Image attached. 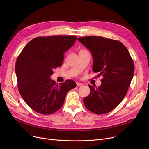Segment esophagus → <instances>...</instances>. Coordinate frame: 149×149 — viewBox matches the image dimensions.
I'll list each match as a JSON object with an SVG mask.
<instances>
[{
    "mask_svg": "<svg viewBox=\"0 0 149 149\" xmlns=\"http://www.w3.org/2000/svg\"><path fill=\"white\" fill-rule=\"evenodd\" d=\"M82 85H83V83H79V82L76 83V86H82Z\"/></svg>",
    "mask_w": 149,
    "mask_h": 149,
    "instance_id": "34e87169",
    "label": "esophagus"
}]
</instances>
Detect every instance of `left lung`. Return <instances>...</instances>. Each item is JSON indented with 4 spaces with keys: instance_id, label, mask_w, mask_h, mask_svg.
Masks as SVG:
<instances>
[{
    "instance_id": "obj_1",
    "label": "left lung",
    "mask_w": 149,
    "mask_h": 149,
    "mask_svg": "<svg viewBox=\"0 0 149 149\" xmlns=\"http://www.w3.org/2000/svg\"><path fill=\"white\" fill-rule=\"evenodd\" d=\"M78 40L91 51L93 71L102 78L98 88L89 85L90 93L84 98V104L94 114L108 113L127 93L134 73V61L127 48L118 40L95 36Z\"/></svg>"
}]
</instances>
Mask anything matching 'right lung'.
<instances>
[{
	"mask_svg": "<svg viewBox=\"0 0 149 149\" xmlns=\"http://www.w3.org/2000/svg\"><path fill=\"white\" fill-rule=\"evenodd\" d=\"M76 38L71 35L36 37L18 56L15 64L18 89L26 104L38 113H55L63 104L67 93L76 87L71 79L58 84L49 78L53 70L62 65L64 53Z\"/></svg>",
	"mask_w": 149,
	"mask_h": 149,
	"instance_id": "add662e5",
	"label": "right lung"
}]
</instances>
